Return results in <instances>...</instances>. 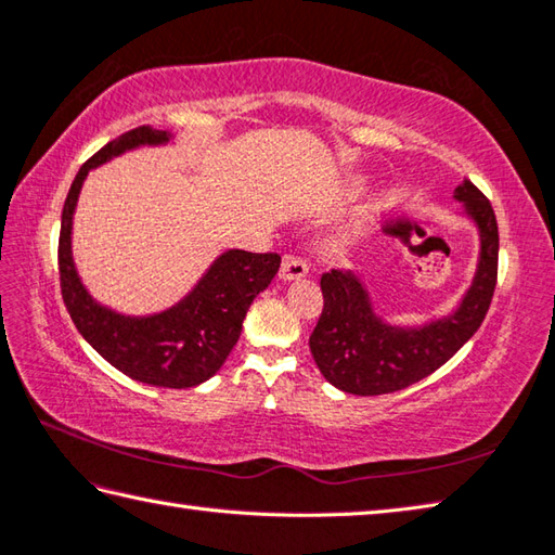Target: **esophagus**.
Instances as JSON below:
<instances>
[{"label":"esophagus","instance_id":"esophagus-1","mask_svg":"<svg viewBox=\"0 0 555 555\" xmlns=\"http://www.w3.org/2000/svg\"><path fill=\"white\" fill-rule=\"evenodd\" d=\"M306 274H308V264L302 262L300 257H293V255L284 257V262H281V269H279V279L281 281L302 279Z\"/></svg>","mask_w":555,"mask_h":555}]
</instances>
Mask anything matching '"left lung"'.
<instances>
[{
  "label": "left lung",
  "instance_id": "obj_1",
  "mask_svg": "<svg viewBox=\"0 0 555 555\" xmlns=\"http://www.w3.org/2000/svg\"><path fill=\"white\" fill-rule=\"evenodd\" d=\"M454 199L479 231V259L469 288L450 314L399 327L377 314L371 291L353 271L322 274L324 308L310 334V351L336 389L358 397L397 392L436 373L481 327L495 291L498 223L491 202L469 180L454 190Z\"/></svg>",
  "mask_w": 555,
  "mask_h": 555
}]
</instances>
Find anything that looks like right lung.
<instances>
[{
    "label": "right lung",
    "mask_w": 555,
    "mask_h": 555,
    "mask_svg": "<svg viewBox=\"0 0 555 555\" xmlns=\"http://www.w3.org/2000/svg\"><path fill=\"white\" fill-rule=\"evenodd\" d=\"M166 129L137 127L117 137L76 172L62 209L60 281L62 298L76 330L119 373L137 383L184 389L206 383L221 371L241 339L243 320L253 300L276 276L281 257L245 249H225L176 306L151 314H125L98 302L76 271L72 253L74 211L93 168L141 146H166Z\"/></svg>",
    "instance_id": "1"
}]
</instances>
